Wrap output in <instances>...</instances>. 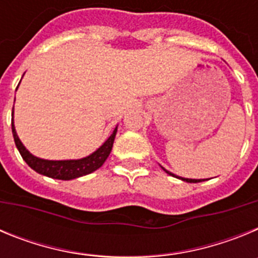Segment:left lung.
<instances>
[{"instance_id": "left-lung-1", "label": "left lung", "mask_w": 258, "mask_h": 258, "mask_svg": "<svg viewBox=\"0 0 258 258\" xmlns=\"http://www.w3.org/2000/svg\"><path fill=\"white\" fill-rule=\"evenodd\" d=\"M161 168H163V166H161ZM164 169V172L165 173H168V174L169 175H173V177H175V178H179L181 179V181H184V182H188V183H198V182H203L204 181V179H192V178H183V177H178V175H175V174H173L172 172H169V170H166L165 168H163Z\"/></svg>"}]
</instances>
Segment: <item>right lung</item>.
<instances>
[{"label": "right lung", "instance_id": "obj_1", "mask_svg": "<svg viewBox=\"0 0 258 258\" xmlns=\"http://www.w3.org/2000/svg\"><path fill=\"white\" fill-rule=\"evenodd\" d=\"M11 129H13V136L15 145H17L18 151L22 155L23 160L26 161L35 172L40 173L42 175H46L50 178L61 179V181H70V179L79 178L83 175L90 174L94 170L99 169L107 160L108 155L112 150L113 141H115L116 133H117V126L113 129L112 134L107 138L106 142L95 150L93 154L83 157V159H74V160H46L41 157L32 155L28 150L24 147L22 141L18 137L15 125H14V107H13V120H11Z\"/></svg>", "mask_w": 258, "mask_h": 258}]
</instances>
